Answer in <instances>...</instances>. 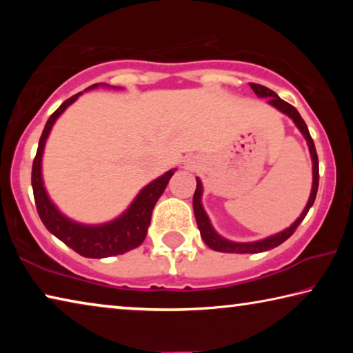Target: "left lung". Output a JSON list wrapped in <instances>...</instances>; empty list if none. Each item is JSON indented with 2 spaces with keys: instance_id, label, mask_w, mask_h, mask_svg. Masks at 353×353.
<instances>
[{
  "instance_id": "left-lung-1",
  "label": "left lung",
  "mask_w": 353,
  "mask_h": 353,
  "mask_svg": "<svg viewBox=\"0 0 353 353\" xmlns=\"http://www.w3.org/2000/svg\"><path fill=\"white\" fill-rule=\"evenodd\" d=\"M250 88H252L254 93L259 98H265L268 99V104L272 105L274 109H277L279 112H282L283 115L290 117L292 119V123L296 124L297 129L301 130V134L303 135V139L307 140L308 145V151L310 155H312V163H313V183H312V193H310V198L305 208L301 213L294 223H292L290 227H286L285 230L279 232V234H274L271 236L263 238V240H256V241H249V243H236V241H230L227 238L221 236L214 227L210 223V218H208L207 212L204 210V205H202V193H204V188H202V182L199 177H196V191L193 196V210H194V216H196V223H198L201 236L204 243L208 248L216 250V252H225V254H259V252H266V250H271L274 248H277L282 244L283 241L288 240V238L294 234L299 224L302 223L303 218L307 216V213L310 208L313 207L314 199H316V193H318V185H319V162H318V154H316V148L312 135L308 132V128L305 121H303L302 117L299 115V112L296 110V107H292L291 104L285 103L283 99H280L277 97L276 92L270 90L268 87H263L260 83H249Z\"/></svg>"
}]
</instances>
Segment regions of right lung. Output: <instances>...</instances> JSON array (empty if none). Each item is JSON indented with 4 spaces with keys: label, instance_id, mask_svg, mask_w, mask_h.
Returning a JSON list of instances; mask_svg holds the SVG:
<instances>
[{
    "label": "right lung",
    "instance_id": "add662e5",
    "mask_svg": "<svg viewBox=\"0 0 353 353\" xmlns=\"http://www.w3.org/2000/svg\"><path fill=\"white\" fill-rule=\"evenodd\" d=\"M98 87H110L107 83H94L88 87L87 90H93ZM117 88V87H112ZM85 90V92H87ZM82 94L77 93L74 97L65 101L61 107L48 118L43 132H41L37 154H35L32 163V190L35 207H37L39 216L41 223L45 224L48 230L59 240L63 241L68 248H71L82 256L87 259H105V256L121 255L129 252L145 241L148 227L151 224L152 210L160 196L168 185L171 176L174 174V170L166 171L152 182H149L146 187H143L135 199L130 202V205L115 219L107 221L103 224H82L77 221L68 218L59 210L57 205L51 201L50 194L45 188L43 174H41V159L48 137L51 134V129L57 121V118L74 103Z\"/></svg>",
    "mask_w": 353,
    "mask_h": 353
}]
</instances>
